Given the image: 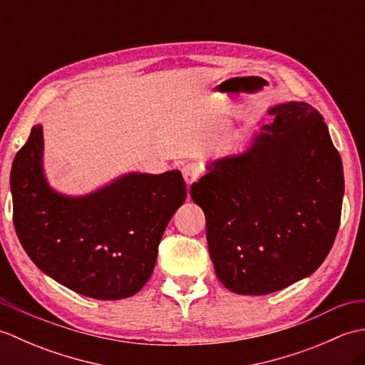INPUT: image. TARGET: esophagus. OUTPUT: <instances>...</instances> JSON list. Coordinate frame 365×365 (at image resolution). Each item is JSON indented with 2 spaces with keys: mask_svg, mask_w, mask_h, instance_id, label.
I'll use <instances>...</instances> for the list:
<instances>
[{
  "mask_svg": "<svg viewBox=\"0 0 365 365\" xmlns=\"http://www.w3.org/2000/svg\"><path fill=\"white\" fill-rule=\"evenodd\" d=\"M182 174H183V178L185 182H187L188 185L195 183L199 175H200V168L196 165V163H187V165L182 166Z\"/></svg>",
  "mask_w": 365,
  "mask_h": 365,
  "instance_id": "1",
  "label": "esophagus"
}]
</instances>
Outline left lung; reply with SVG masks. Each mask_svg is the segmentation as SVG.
Returning <instances> with one entry per match:
<instances>
[{
	"label": "left lung",
	"instance_id": "left-lung-1",
	"mask_svg": "<svg viewBox=\"0 0 365 365\" xmlns=\"http://www.w3.org/2000/svg\"><path fill=\"white\" fill-rule=\"evenodd\" d=\"M247 150L216 160L191 185L213 267L226 289L267 294L311 276L334 243L344 168L323 115L304 102L276 105Z\"/></svg>",
	"mask_w": 365,
	"mask_h": 365
}]
</instances>
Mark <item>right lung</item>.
<instances>
[{"instance_id":"right-lung-1","label":"right lung","mask_w":365,"mask_h":365,"mask_svg":"<svg viewBox=\"0 0 365 365\" xmlns=\"http://www.w3.org/2000/svg\"><path fill=\"white\" fill-rule=\"evenodd\" d=\"M42 125L31 130L11 170L14 226L38 269L96 299L133 297L149 281L169 220L187 199L180 170L127 174L88 196L50 188Z\"/></svg>"}]
</instances>
